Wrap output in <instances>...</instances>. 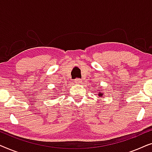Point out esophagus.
<instances>
[{
  "label": "esophagus",
  "instance_id": "esophagus-1",
  "mask_svg": "<svg viewBox=\"0 0 152 152\" xmlns=\"http://www.w3.org/2000/svg\"><path fill=\"white\" fill-rule=\"evenodd\" d=\"M73 82L75 83V84H80V83H82V80H81L80 79H75V80H74Z\"/></svg>",
  "mask_w": 152,
  "mask_h": 152
}]
</instances>
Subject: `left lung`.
<instances>
[{
  "label": "left lung",
  "mask_w": 152,
  "mask_h": 152,
  "mask_svg": "<svg viewBox=\"0 0 152 152\" xmlns=\"http://www.w3.org/2000/svg\"><path fill=\"white\" fill-rule=\"evenodd\" d=\"M98 95L99 97H102L104 95V93H101L100 91H99V93H98Z\"/></svg>",
  "instance_id": "8db88e82"
}]
</instances>
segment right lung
Masks as SVG:
<instances>
[{
    "mask_svg": "<svg viewBox=\"0 0 152 152\" xmlns=\"http://www.w3.org/2000/svg\"><path fill=\"white\" fill-rule=\"evenodd\" d=\"M55 93H57V92H56V91H57V90H55Z\"/></svg>",
    "mask_w": 152,
    "mask_h": 152,
    "instance_id": "obj_1",
    "label": "right lung"
}]
</instances>
